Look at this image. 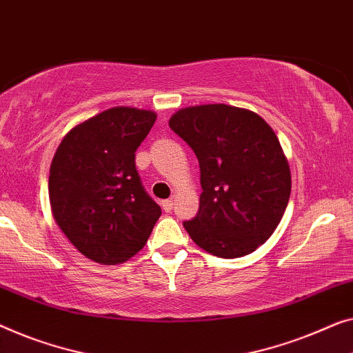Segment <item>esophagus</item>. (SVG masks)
<instances>
[{"label": "esophagus", "instance_id": "34e87169", "mask_svg": "<svg viewBox=\"0 0 353 353\" xmlns=\"http://www.w3.org/2000/svg\"><path fill=\"white\" fill-rule=\"evenodd\" d=\"M162 208H164V212H172V208H173V201L172 199H167V201H162Z\"/></svg>", "mask_w": 353, "mask_h": 353}]
</instances>
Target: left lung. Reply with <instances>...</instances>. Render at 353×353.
I'll return each mask as SVG.
<instances>
[{
	"instance_id": "1",
	"label": "left lung",
	"mask_w": 353,
	"mask_h": 353,
	"mask_svg": "<svg viewBox=\"0 0 353 353\" xmlns=\"http://www.w3.org/2000/svg\"><path fill=\"white\" fill-rule=\"evenodd\" d=\"M168 125L201 167L199 212L183 223L188 234L214 256L253 253L279 226L291 192L277 135L253 111L223 103L183 108Z\"/></svg>"
}]
</instances>
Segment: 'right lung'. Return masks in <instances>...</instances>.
<instances>
[{
    "label": "right lung",
    "mask_w": 353,
    "mask_h": 353,
    "mask_svg": "<svg viewBox=\"0 0 353 353\" xmlns=\"http://www.w3.org/2000/svg\"><path fill=\"white\" fill-rule=\"evenodd\" d=\"M156 117L150 110L110 108L73 127L55 151L49 175L54 219L92 261H127L161 216L135 167L137 148Z\"/></svg>",
    "instance_id": "obj_1"
}]
</instances>
